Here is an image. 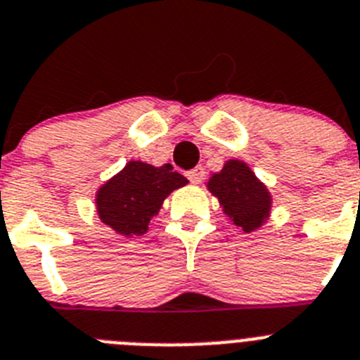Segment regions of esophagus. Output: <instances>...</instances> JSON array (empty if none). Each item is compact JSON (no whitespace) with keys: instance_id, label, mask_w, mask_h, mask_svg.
<instances>
[{"instance_id":"esophagus-1","label":"esophagus","mask_w":360,"mask_h":360,"mask_svg":"<svg viewBox=\"0 0 360 360\" xmlns=\"http://www.w3.org/2000/svg\"><path fill=\"white\" fill-rule=\"evenodd\" d=\"M186 176H188V179L192 181L193 184L201 183V181H202V177H205V168H201V167H195V168H193V170H190L188 174H186Z\"/></svg>"}]
</instances>
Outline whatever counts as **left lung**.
<instances>
[{"label": "left lung", "mask_w": 360, "mask_h": 360, "mask_svg": "<svg viewBox=\"0 0 360 360\" xmlns=\"http://www.w3.org/2000/svg\"><path fill=\"white\" fill-rule=\"evenodd\" d=\"M206 190L217 198L228 221L252 233L266 224L271 215L274 198L268 186L255 176L248 162L228 159L219 172H212Z\"/></svg>", "instance_id": "obj_1"}]
</instances>
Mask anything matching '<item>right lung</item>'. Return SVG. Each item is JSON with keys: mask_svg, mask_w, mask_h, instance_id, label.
<instances>
[{"mask_svg": "<svg viewBox=\"0 0 360 360\" xmlns=\"http://www.w3.org/2000/svg\"><path fill=\"white\" fill-rule=\"evenodd\" d=\"M184 184L188 179L172 170V165L154 167L134 159L96 190V212L99 221L117 236L141 237L165 199Z\"/></svg>", "mask_w": 360, "mask_h": 360, "instance_id": "add662e5", "label": "right lung"}]
</instances>
